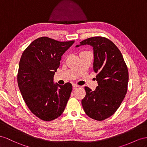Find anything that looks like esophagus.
<instances>
[{
	"instance_id": "obj_1",
	"label": "esophagus",
	"mask_w": 147,
	"mask_h": 147,
	"mask_svg": "<svg viewBox=\"0 0 147 147\" xmlns=\"http://www.w3.org/2000/svg\"><path fill=\"white\" fill-rule=\"evenodd\" d=\"M73 88L74 89V88H76L80 87V86L78 85V84H73Z\"/></svg>"
}]
</instances>
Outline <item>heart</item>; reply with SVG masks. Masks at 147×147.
I'll list each match as a JSON object with an SVG mask.
<instances>
[{
  "label": "heart",
  "mask_w": 147,
  "mask_h": 147,
  "mask_svg": "<svg viewBox=\"0 0 147 147\" xmlns=\"http://www.w3.org/2000/svg\"><path fill=\"white\" fill-rule=\"evenodd\" d=\"M88 51H82V52H81V53H83V52H87Z\"/></svg>",
  "instance_id": "obj_1"
}]
</instances>
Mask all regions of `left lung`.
I'll use <instances>...</instances> for the list:
<instances>
[{
  "label": "left lung",
  "mask_w": 147,
  "mask_h": 147,
  "mask_svg": "<svg viewBox=\"0 0 147 147\" xmlns=\"http://www.w3.org/2000/svg\"><path fill=\"white\" fill-rule=\"evenodd\" d=\"M84 45L93 47L98 86L94 91L86 86L82 106L90 118L101 121L114 114L121 104L127 92L129 71L121 52L107 38H89L81 41L80 45Z\"/></svg>",
  "instance_id": "left-lung-1"
}]
</instances>
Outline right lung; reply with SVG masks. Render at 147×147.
Here are the masks:
<instances>
[{"label":"right lung","mask_w":147,"mask_h":147,"mask_svg":"<svg viewBox=\"0 0 147 147\" xmlns=\"http://www.w3.org/2000/svg\"><path fill=\"white\" fill-rule=\"evenodd\" d=\"M74 41H59L40 37L24 51L17 73L18 86L29 110L38 118L51 121L61 115L72 91V84H55V72L61 56Z\"/></svg>","instance_id":"add662e5"}]
</instances>
